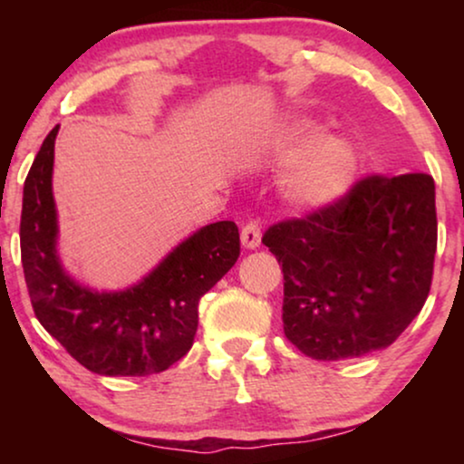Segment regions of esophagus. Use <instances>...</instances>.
<instances>
[{
	"label": "esophagus",
	"mask_w": 464,
	"mask_h": 464,
	"mask_svg": "<svg viewBox=\"0 0 464 464\" xmlns=\"http://www.w3.org/2000/svg\"><path fill=\"white\" fill-rule=\"evenodd\" d=\"M240 243H243L245 249H257L262 245V230H259L257 224H246L240 232Z\"/></svg>",
	"instance_id": "34e87169"
}]
</instances>
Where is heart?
Returning <instances> with one entry per match:
<instances>
[{"instance_id": "heart-1", "label": "heart", "mask_w": 464, "mask_h": 464, "mask_svg": "<svg viewBox=\"0 0 464 464\" xmlns=\"http://www.w3.org/2000/svg\"><path fill=\"white\" fill-rule=\"evenodd\" d=\"M316 130L297 129L291 137V148L283 158H294L297 148L313 141ZM357 175V154L342 137H323L297 158L285 179V196L291 205L304 211H321L338 202L353 186Z\"/></svg>"}]
</instances>
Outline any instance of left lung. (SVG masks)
Masks as SVG:
<instances>
[{
    "label": "left lung",
    "instance_id": "8db88e82",
    "mask_svg": "<svg viewBox=\"0 0 464 464\" xmlns=\"http://www.w3.org/2000/svg\"><path fill=\"white\" fill-rule=\"evenodd\" d=\"M283 264V329L316 361L391 346L430 291L437 251L435 181L370 175L335 205L266 230Z\"/></svg>",
    "mask_w": 464,
    "mask_h": 464
}]
</instances>
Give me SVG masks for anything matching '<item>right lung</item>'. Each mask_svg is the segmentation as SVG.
Returning <instances> with one entry per match:
<instances>
[{"instance_id": "right-lung-1", "label": "right lung", "mask_w": 464, "mask_h": 464, "mask_svg": "<svg viewBox=\"0 0 464 464\" xmlns=\"http://www.w3.org/2000/svg\"><path fill=\"white\" fill-rule=\"evenodd\" d=\"M44 139L23 189L21 259L34 313L63 348L99 376H150L188 354L200 297L237 264L234 221H215L177 245L148 276L124 291L82 287L63 268L53 196L54 141Z\"/></svg>"}]
</instances>
